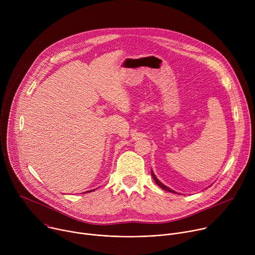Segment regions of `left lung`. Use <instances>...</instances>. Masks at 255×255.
Instances as JSON below:
<instances>
[{
	"label": "left lung",
	"instance_id": "obj_1",
	"mask_svg": "<svg viewBox=\"0 0 255 255\" xmlns=\"http://www.w3.org/2000/svg\"><path fill=\"white\" fill-rule=\"evenodd\" d=\"M151 175H152V177H153V179H154V181H155V183L157 184V186H159L162 190H164V191H167V192H170V193H174V194H177L176 192H174V191H172L171 189H169L168 187H166L165 185H163L162 183H161V181L155 176V174H154V172L152 171V169H151Z\"/></svg>",
	"mask_w": 255,
	"mask_h": 255
}]
</instances>
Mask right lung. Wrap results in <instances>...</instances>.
<instances>
[{"instance_id":"right-lung-1","label":"right lung","mask_w":255,"mask_h":255,"mask_svg":"<svg viewBox=\"0 0 255 255\" xmlns=\"http://www.w3.org/2000/svg\"><path fill=\"white\" fill-rule=\"evenodd\" d=\"M93 191H95V190H92V191H90V192H93ZM88 193V192H87Z\"/></svg>"}]
</instances>
